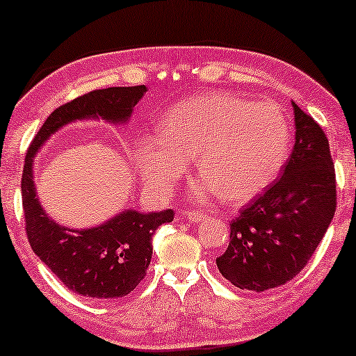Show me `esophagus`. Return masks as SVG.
I'll list each match as a JSON object with an SVG mask.
<instances>
[{"label": "esophagus", "instance_id": "esophagus-1", "mask_svg": "<svg viewBox=\"0 0 356 356\" xmlns=\"http://www.w3.org/2000/svg\"><path fill=\"white\" fill-rule=\"evenodd\" d=\"M187 218H188L190 222H203L204 219L208 218V214L203 213V211H190Z\"/></svg>", "mask_w": 356, "mask_h": 356}]
</instances>
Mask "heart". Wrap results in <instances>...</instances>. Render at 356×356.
I'll use <instances>...</instances> for the list:
<instances>
[{
	"instance_id": "b5f03b06",
	"label": "heart",
	"mask_w": 356,
	"mask_h": 356,
	"mask_svg": "<svg viewBox=\"0 0 356 356\" xmlns=\"http://www.w3.org/2000/svg\"><path fill=\"white\" fill-rule=\"evenodd\" d=\"M289 147L284 113L216 92L184 99L161 122L159 137L138 140L135 163L154 193H166L187 172L190 158L202 182L193 193H219L226 202L253 198L273 182Z\"/></svg>"
}]
</instances>
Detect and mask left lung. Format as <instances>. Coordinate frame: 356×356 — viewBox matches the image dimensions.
I'll use <instances>...</instances> for the list:
<instances>
[{
  "mask_svg": "<svg viewBox=\"0 0 356 356\" xmlns=\"http://www.w3.org/2000/svg\"><path fill=\"white\" fill-rule=\"evenodd\" d=\"M295 145L284 174L230 221L218 269L238 289L264 292L292 280L313 257L335 213L326 134L292 102Z\"/></svg>",
  "mask_w": 356,
  "mask_h": 356,
  "instance_id": "obj_1",
  "label": "left lung"
}]
</instances>
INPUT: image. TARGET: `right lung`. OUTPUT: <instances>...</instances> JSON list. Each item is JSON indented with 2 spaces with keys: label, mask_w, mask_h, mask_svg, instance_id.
I'll list each match as a JSON object with an SVG mask.
<instances>
[{
  "label": "right lung",
  "mask_w": 356,
  "mask_h": 356,
  "mask_svg": "<svg viewBox=\"0 0 356 356\" xmlns=\"http://www.w3.org/2000/svg\"><path fill=\"white\" fill-rule=\"evenodd\" d=\"M147 93L145 85L93 90L49 114L30 143L22 174V207L26 230L33 253L74 293L93 300L126 297L137 287L152 261V238L161 224L174 219L172 209L116 214L90 229L59 226L44 213L33 182V156L54 132L79 119L129 121L134 106Z\"/></svg>",
  "instance_id": "add662e5"
}]
</instances>
